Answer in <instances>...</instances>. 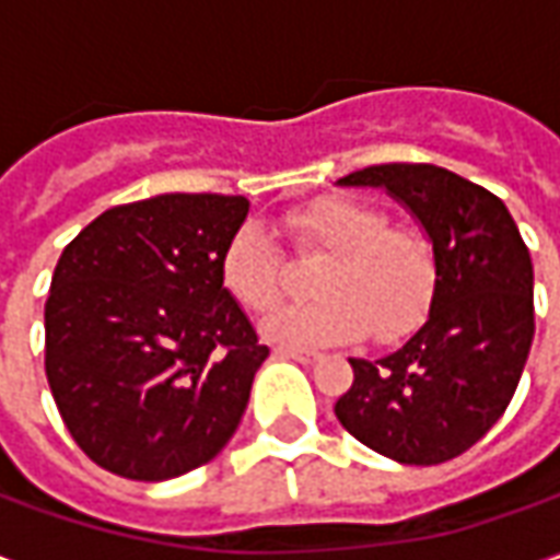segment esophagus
Returning <instances> with one entry per match:
<instances>
[{
    "label": "esophagus",
    "mask_w": 560,
    "mask_h": 560,
    "mask_svg": "<svg viewBox=\"0 0 560 560\" xmlns=\"http://www.w3.org/2000/svg\"><path fill=\"white\" fill-rule=\"evenodd\" d=\"M276 357H284V360H296V363H315V351H296V348H276Z\"/></svg>",
    "instance_id": "obj_1"
}]
</instances>
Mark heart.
<instances>
[{"label":"heart","mask_w":560,"mask_h":560,"mask_svg":"<svg viewBox=\"0 0 560 560\" xmlns=\"http://www.w3.org/2000/svg\"><path fill=\"white\" fill-rule=\"evenodd\" d=\"M288 231L303 252L329 255L312 303L281 305L264 320L267 339L288 348H327L363 336L381 341L411 332L438 288V260L420 233L399 231L384 209L324 197L288 212ZM219 276L245 312L264 315L281 296L284 255L260 221L233 228L219 255Z\"/></svg>","instance_id":"b5f03b06"}]
</instances>
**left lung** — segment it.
Here are the masks:
<instances>
[{"label":"left lung","mask_w":560,"mask_h":560,"mask_svg":"<svg viewBox=\"0 0 560 560\" xmlns=\"http://www.w3.org/2000/svg\"><path fill=\"white\" fill-rule=\"evenodd\" d=\"M339 185H377L411 209L438 260L429 317L399 351L351 360L336 417L401 465L462 456L501 420L534 341V267L504 200L434 164H375Z\"/></svg>","instance_id":"1"}]
</instances>
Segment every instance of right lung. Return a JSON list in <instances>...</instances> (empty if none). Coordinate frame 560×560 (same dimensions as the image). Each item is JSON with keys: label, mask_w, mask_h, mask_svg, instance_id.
<instances>
[{"label": "right lung", "mask_w": 560, "mask_h": 560, "mask_svg": "<svg viewBox=\"0 0 560 560\" xmlns=\"http://www.w3.org/2000/svg\"><path fill=\"white\" fill-rule=\"evenodd\" d=\"M245 215V197L159 195L107 209L66 245L44 369L66 429L104 470L171 480L236 432L269 357L219 276Z\"/></svg>", "instance_id": "obj_1"}]
</instances>
